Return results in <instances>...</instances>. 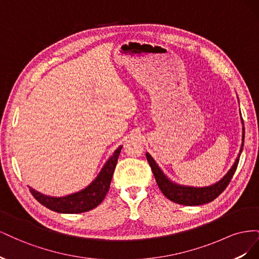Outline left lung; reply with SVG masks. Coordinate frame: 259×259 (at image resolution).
Segmentation results:
<instances>
[{
  "label": "left lung",
  "instance_id": "left-lung-1",
  "mask_svg": "<svg viewBox=\"0 0 259 259\" xmlns=\"http://www.w3.org/2000/svg\"><path fill=\"white\" fill-rule=\"evenodd\" d=\"M241 121H242V124L244 125V123H243V119H241ZM242 131H243L242 145L240 148V152L237 156L236 161H234L233 165L228 170V173H227L221 180H218V182L215 183L214 185H210L207 187L184 186V185H178L174 182H171V180L163 173V170L159 167V165L153 160L152 156L147 152L146 156L149 162V165L151 166L155 182L158 184L163 194L165 195L168 200L178 203V204L187 205V206L202 205L214 201L218 195L226 189L227 186L229 185L233 174L236 173L237 170L240 155L243 150V145H244V132H245L244 126H243Z\"/></svg>",
  "mask_w": 259,
  "mask_h": 259
}]
</instances>
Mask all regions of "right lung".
<instances>
[{"label": "right lung", "mask_w": 259, "mask_h": 259, "mask_svg": "<svg viewBox=\"0 0 259 259\" xmlns=\"http://www.w3.org/2000/svg\"><path fill=\"white\" fill-rule=\"evenodd\" d=\"M121 149L122 146L116 149L105 163L98 176L83 190L65 195V197H51V195H46L34 190L32 187H29L30 192L42 205L57 211V213L79 214L95 208L104 201L109 191Z\"/></svg>", "instance_id": "obj_1"}]
</instances>
